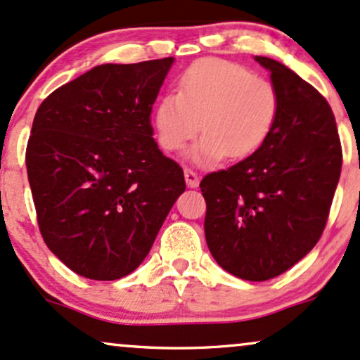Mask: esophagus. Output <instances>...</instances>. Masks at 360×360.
<instances>
[{
    "label": "esophagus",
    "mask_w": 360,
    "mask_h": 360,
    "mask_svg": "<svg viewBox=\"0 0 360 360\" xmlns=\"http://www.w3.org/2000/svg\"><path fill=\"white\" fill-rule=\"evenodd\" d=\"M184 177H186V184H188V188H198L199 186V177L194 171L191 169L186 167L184 169Z\"/></svg>",
    "instance_id": "1"
}]
</instances>
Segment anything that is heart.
I'll return each mask as SVG.
<instances>
[{
  "mask_svg": "<svg viewBox=\"0 0 360 360\" xmlns=\"http://www.w3.org/2000/svg\"><path fill=\"white\" fill-rule=\"evenodd\" d=\"M278 97L270 82L241 65L219 58L193 63L179 79L177 94L161 97L154 127L164 150L183 149L205 132L188 153L198 166H214L224 155L245 159L265 144L274 129Z\"/></svg>",
  "mask_w": 360,
  "mask_h": 360,
  "instance_id": "obj_1",
  "label": "heart"
}]
</instances>
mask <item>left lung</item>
<instances>
[{
  "label": "left lung",
  "mask_w": 360,
  "mask_h": 360,
  "mask_svg": "<svg viewBox=\"0 0 360 360\" xmlns=\"http://www.w3.org/2000/svg\"><path fill=\"white\" fill-rule=\"evenodd\" d=\"M278 112L257 153L201 181L205 235L223 270L248 281L275 278L317 245L339 184L342 149L330 105L268 56Z\"/></svg>",
  "instance_id": "obj_1"
}]
</instances>
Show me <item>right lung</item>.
<instances>
[{
  "label": "right lung",
  "mask_w": 360,
  "mask_h": 360,
  "mask_svg": "<svg viewBox=\"0 0 360 360\" xmlns=\"http://www.w3.org/2000/svg\"><path fill=\"white\" fill-rule=\"evenodd\" d=\"M174 58L103 63L50 94L34 115L27 171L51 253L90 280L144 262L184 193L154 141L150 112Z\"/></svg>",
  "instance_id": "right-lung-1"
}]
</instances>
